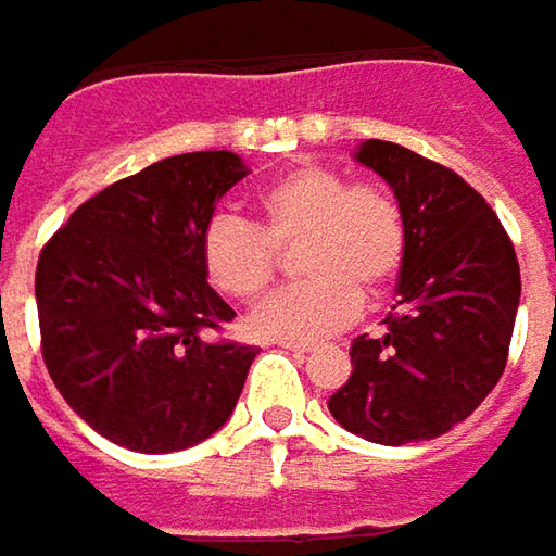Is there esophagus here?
I'll use <instances>...</instances> for the list:
<instances>
[{"label":"esophagus","mask_w":556,"mask_h":556,"mask_svg":"<svg viewBox=\"0 0 556 556\" xmlns=\"http://www.w3.org/2000/svg\"><path fill=\"white\" fill-rule=\"evenodd\" d=\"M281 350H288V353H296V355H306V353H312V343H296V340H285V343H281Z\"/></svg>","instance_id":"obj_1"}]
</instances>
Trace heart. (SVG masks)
Here are the masks:
<instances>
[{
    "label": "heart",
    "instance_id": "obj_1",
    "mask_svg": "<svg viewBox=\"0 0 556 556\" xmlns=\"http://www.w3.org/2000/svg\"><path fill=\"white\" fill-rule=\"evenodd\" d=\"M300 250V288L250 315V331L271 340H318L353 321L365 296L383 293L405 260V219L377 185H350L318 163L293 166L253 198V225L216 219L201 244L210 288L253 303L275 285V250Z\"/></svg>",
    "mask_w": 556,
    "mask_h": 556
}]
</instances>
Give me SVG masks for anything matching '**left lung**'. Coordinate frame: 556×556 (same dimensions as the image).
I'll return each mask as SVG.
<instances>
[{"label":"left lung","mask_w":556,"mask_h":556,"mask_svg":"<svg viewBox=\"0 0 556 556\" xmlns=\"http://www.w3.org/2000/svg\"><path fill=\"white\" fill-rule=\"evenodd\" d=\"M353 157L393 188L405 260L383 333L355 337L353 374L328 408L368 442H427L495 390L520 306V263L492 206L448 166L380 139L362 141Z\"/></svg>","instance_id":"8db88e82"}]
</instances>
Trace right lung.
I'll list each match as a JSON object with an SVG mask.
<instances>
[{
  "label": "right lung",
  "instance_id": "right-lung-1",
  "mask_svg": "<svg viewBox=\"0 0 556 556\" xmlns=\"http://www.w3.org/2000/svg\"><path fill=\"white\" fill-rule=\"evenodd\" d=\"M231 151L151 163L74 210L42 247L36 309L58 393L96 433L166 455L231 417L260 350L203 333L235 318L206 285L213 210L244 179Z\"/></svg>",
  "mask_w": 556,
  "mask_h": 556
}]
</instances>
